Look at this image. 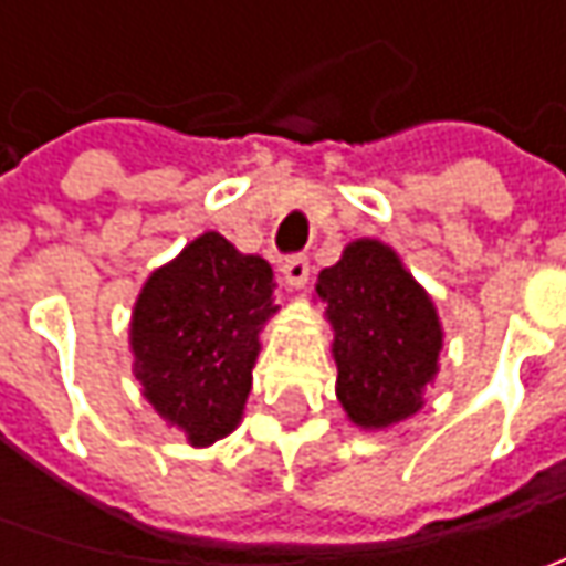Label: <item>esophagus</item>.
<instances>
[{"mask_svg":"<svg viewBox=\"0 0 566 566\" xmlns=\"http://www.w3.org/2000/svg\"><path fill=\"white\" fill-rule=\"evenodd\" d=\"M283 283L290 286V290H302L305 283H308V273H312V264H308V258H302V254H293V258H286L283 261Z\"/></svg>","mask_w":566,"mask_h":566,"instance_id":"34e87169","label":"esophagus"}]
</instances>
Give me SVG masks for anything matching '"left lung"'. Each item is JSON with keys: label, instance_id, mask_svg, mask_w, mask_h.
I'll return each mask as SVG.
<instances>
[{"label": "left lung", "instance_id": "1", "mask_svg": "<svg viewBox=\"0 0 566 566\" xmlns=\"http://www.w3.org/2000/svg\"><path fill=\"white\" fill-rule=\"evenodd\" d=\"M337 361V400L365 431L390 428L424 406L444 331L431 295L378 239H356L317 273Z\"/></svg>", "mask_w": 566, "mask_h": 566}]
</instances>
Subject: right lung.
Returning <instances> with one entry per match:
<instances>
[{
	"label": "right lung",
	"mask_w": 566,
	"mask_h": 566,
	"mask_svg": "<svg viewBox=\"0 0 566 566\" xmlns=\"http://www.w3.org/2000/svg\"><path fill=\"white\" fill-rule=\"evenodd\" d=\"M273 286L271 264L220 232L198 235L147 276L128 327L135 378L191 447L213 444L242 422L261 327L280 312Z\"/></svg>",
	"instance_id": "1"
}]
</instances>
